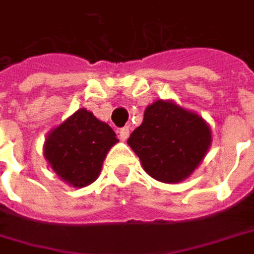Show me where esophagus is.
Wrapping results in <instances>:
<instances>
[{
	"label": "esophagus",
	"mask_w": 254,
	"mask_h": 254,
	"mask_svg": "<svg viewBox=\"0 0 254 254\" xmlns=\"http://www.w3.org/2000/svg\"><path fill=\"white\" fill-rule=\"evenodd\" d=\"M127 136H129V127H122V129H119V138H121L122 141H127Z\"/></svg>",
	"instance_id": "obj_1"
}]
</instances>
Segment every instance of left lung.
I'll use <instances>...</instances> for the list:
<instances>
[{
  "instance_id": "8db88e82",
  "label": "left lung",
  "mask_w": 254,
  "mask_h": 254,
  "mask_svg": "<svg viewBox=\"0 0 254 254\" xmlns=\"http://www.w3.org/2000/svg\"><path fill=\"white\" fill-rule=\"evenodd\" d=\"M210 144L209 124L172 100H156L147 106L142 124L127 139L144 171L165 184H178L190 177Z\"/></svg>"
}]
</instances>
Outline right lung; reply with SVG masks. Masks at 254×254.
<instances>
[{"instance_id":"obj_1","label":"right lung","mask_w":254,"mask_h":254,"mask_svg":"<svg viewBox=\"0 0 254 254\" xmlns=\"http://www.w3.org/2000/svg\"><path fill=\"white\" fill-rule=\"evenodd\" d=\"M119 142L106 122L86 109H79L47 133L44 157L63 182L82 188L101 172L109 150Z\"/></svg>"}]
</instances>
